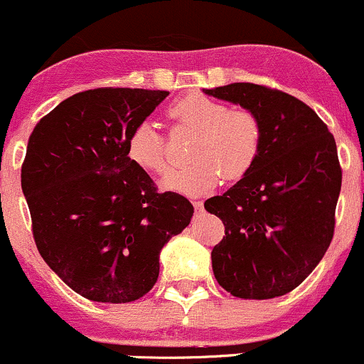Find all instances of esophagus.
<instances>
[{
    "instance_id": "esophagus-1",
    "label": "esophagus",
    "mask_w": 364,
    "mask_h": 364,
    "mask_svg": "<svg viewBox=\"0 0 364 364\" xmlns=\"http://www.w3.org/2000/svg\"><path fill=\"white\" fill-rule=\"evenodd\" d=\"M193 205H194V208H196V210H201V207H203V201L194 200V201H193Z\"/></svg>"
}]
</instances>
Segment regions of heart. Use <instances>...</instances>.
Segmentation results:
<instances>
[{
  "label": "heart",
  "mask_w": 364,
  "mask_h": 364,
  "mask_svg": "<svg viewBox=\"0 0 364 364\" xmlns=\"http://www.w3.org/2000/svg\"><path fill=\"white\" fill-rule=\"evenodd\" d=\"M175 127L193 131L189 159L193 164L171 171L163 181L168 191L201 194L210 191L223 175L240 181L256 164L263 147V124L249 108H230L205 95H187L173 101L166 110ZM127 159L147 173H166L170 163L164 138L151 122L133 127L126 141Z\"/></svg>",
  "instance_id": "heart-1"
}]
</instances>
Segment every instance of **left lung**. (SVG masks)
<instances>
[{
    "mask_svg": "<svg viewBox=\"0 0 364 364\" xmlns=\"http://www.w3.org/2000/svg\"><path fill=\"white\" fill-rule=\"evenodd\" d=\"M205 92L256 112L263 124L252 170L205 201L226 233L212 249L213 275L237 298L291 293L319 264L335 233L342 187L335 138L309 105L279 89L237 82Z\"/></svg>",
    "mask_w": 364,
    "mask_h": 364,
    "instance_id": "obj_1",
    "label": "left lung"
}]
</instances>
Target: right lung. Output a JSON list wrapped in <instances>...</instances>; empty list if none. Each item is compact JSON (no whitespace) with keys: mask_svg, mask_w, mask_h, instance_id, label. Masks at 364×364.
I'll return each instance as SVG.
<instances>
[{"mask_svg":"<svg viewBox=\"0 0 364 364\" xmlns=\"http://www.w3.org/2000/svg\"><path fill=\"white\" fill-rule=\"evenodd\" d=\"M168 91L98 87L77 92L33 129L21 170L43 261L75 293L129 303L154 287L159 252L193 217L177 193H159L126 154L133 127Z\"/></svg>","mask_w":364,"mask_h":364,"instance_id":"right-lung-1","label":"right lung"}]
</instances>
